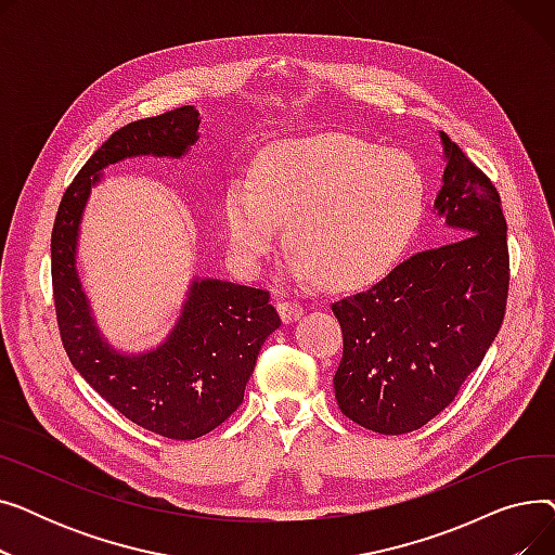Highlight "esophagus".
I'll use <instances>...</instances> for the list:
<instances>
[{
	"label": "esophagus",
	"mask_w": 555,
	"mask_h": 555,
	"mask_svg": "<svg viewBox=\"0 0 555 555\" xmlns=\"http://www.w3.org/2000/svg\"><path fill=\"white\" fill-rule=\"evenodd\" d=\"M276 310H279V314H281V319H283L285 324H293V322H297V319L304 314L301 304H297V301H293V299L279 301V304H276Z\"/></svg>",
	"instance_id": "34e87169"
}]
</instances>
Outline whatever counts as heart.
Returning <instances> with one entry per match:
<instances>
[{"label": "heart", "mask_w": 555, "mask_h": 555, "mask_svg": "<svg viewBox=\"0 0 555 555\" xmlns=\"http://www.w3.org/2000/svg\"><path fill=\"white\" fill-rule=\"evenodd\" d=\"M427 195L414 157L328 132L268 145L249 182L229 189L222 222L247 266L276 249L285 224L297 281L362 289L387 279L410 251Z\"/></svg>", "instance_id": "obj_1"}]
</instances>
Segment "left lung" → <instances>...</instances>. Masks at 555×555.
<instances>
[{
	"instance_id": "left-lung-1",
	"label": "left lung",
	"mask_w": 555,
	"mask_h": 555,
	"mask_svg": "<svg viewBox=\"0 0 555 555\" xmlns=\"http://www.w3.org/2000/svg\"><path fill=\"white\" fill-rule=\"evenodd\" d=\"M441 143L446 170L434 211L452 229V243L333 304L344 335L337 404L377 434H406L439 416L504 322L508 243L500 193L446 132Z\"/></svg>"
}]
</instances>
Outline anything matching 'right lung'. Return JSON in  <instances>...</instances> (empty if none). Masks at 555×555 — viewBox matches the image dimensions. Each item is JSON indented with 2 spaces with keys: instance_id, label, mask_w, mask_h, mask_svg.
Masks as SVG:
<instances>
[{
  "instance_id": "add662e5",
  "label": "right lung",
  "mask_w": 555,
  "mask_h": 555,
  "mask_svg": "<svg viewBox=\"0 0 555 555\" xmlns=\"http://www.w3.org/2000/svg\"><path fill=\"white\" fill-rule=\"evenodd\" d=\"M197 128L199 112L184 105L116 130L65 191L51 231L55 317L74 369L128 421L175 441L197 439L238 410L262 341L281 326L270 293L193 279L164 344L128 356L96 326L78 279L76 247L87 197L103 168L141 155L178 159L197 141Z\"/></svg>"
}]
</instances>
